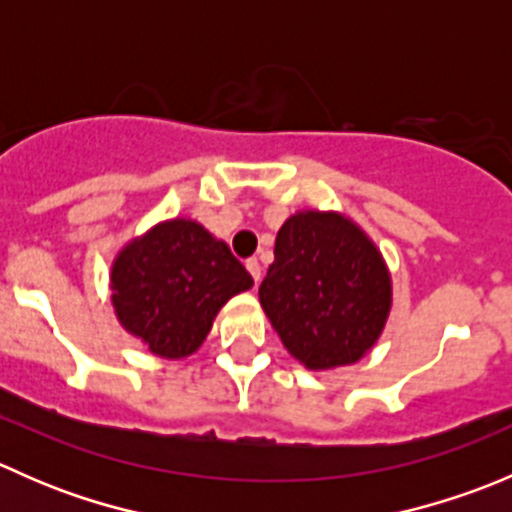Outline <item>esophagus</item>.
Masks as SVG:
<instances>
[{
	"instance_id": "obj_1",
	"label": "esophagus",
	"mask_w": 512,
	"mask_h": 512,
	"mask_svg": "<svg viewBox=\"0 0 512 512\" xmlns=\"http://www.w3.org/2000/svg\"><path fill=\"white\" fill-rule=\"evenodd\" d=\"M245 267H247V270H250L252 280H255V282H260V275H262V267H260V262H257V257H250V260H247V262H245Z\"/></svg>"
}]
</instances>
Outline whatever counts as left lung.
<instances>
[{
  "label": "left lung",
  "instance_id": "obj_1",
  "mask_svg": "<svg viewBox=\"0 0 512 512\" xmlns=\"http://www.w3.org/2000/svg\"><path fill=\"white\" fill-rule=\"evenodd\" d=\"M260 304L299 364L334 369L359 361L384 332L391 275L359 225L302 210L277 232Z\"/></svg>",
  "mask_w": 512,
  "mask_h": 512
}]
</instances>
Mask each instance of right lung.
Wrapping results in <instances>:
<instances>
[{
    "label": "right lung",
    "mask_w": 512,
    "mask_h": 512,
    "mask_svg": "<svg viewBox=\"0 0 512 512\" xmlns=\"http://www.w3.org/2000/svg\"><path fill=\"white\" fill-rule=\"evenodd\" d=\"M250 287V272L230 247L185 218L131 240L111 267L118 322L163 359L198 352L220 307Z\"/></svg>",
    "instance_id": "obj_1"
}]
</instances>
